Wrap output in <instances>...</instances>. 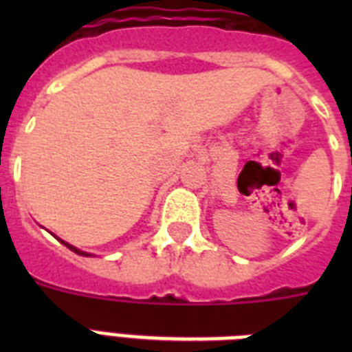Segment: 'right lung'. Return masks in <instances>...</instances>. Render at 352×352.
Returning <instances> with one entry per match:
<instances>
[{
    "instance_id": "1",
    "label": "right lung",
    "mask_w": 352,
    "mask_h": 352,
    "mask_svg": "<svg viewBox=\"0 0 352 352\" xmlns=\"http://www.w3.org/2000/svg\"><path fill=\"white\" fill-rule=\"evenodd\" d=\"M62 241V239H60ZM62 245H65L69 248V250H73L74 254H78V256H91V254H87V252H84V250H78V248H76V246H73V245H69V243H65V241H62Z\"/></svg>"
}]
</instances>
